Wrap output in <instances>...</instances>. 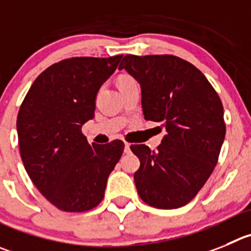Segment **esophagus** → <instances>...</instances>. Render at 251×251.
<instances>
[{
  "mask_svg": "<svg viewBox=\"0 0 251 251\" xmlns=\"http://www.w3.org/2000/svg\"><path fill=\"white\" fill-rule=\"evenodd\" d=\"M125 153H130V144H125Z\"/></svg>",
  "mask_w": 251,
  "mask_h": 251,
  "instance_id": "34e87169",
  "label": "esophagus"
}]
</instances>
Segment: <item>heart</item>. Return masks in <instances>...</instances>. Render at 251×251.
I'll list each match as a JSON object with an SVG mask.
<instances>
[{
  "instance_id": "heart-1",
  "label": "heart",
  "mask_w": 251,
  "mask_h": 251,
  "mask_svg": "<svg viewBox=\"0 0 251 251\" xmlns=\"http://www.w3.org/2000/svg\"><path fill=\"white\" fill-rule=\"evenodd\" d=\"M127 81H133V80L131 78H128V76H123V78L119 79V83H127Z\"/></svg>"
}]
</instances>
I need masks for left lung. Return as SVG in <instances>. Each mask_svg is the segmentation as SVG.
Instances as JSON below:
<instances>
[{
    "label": "left lung",
    "instance_id": "obj_1",
    "mask_svg": "<svg viewBox=\"0 0 251 251\" xmlns=\"http://www.w3.org/2000/svg\"><path fill=\"white\" fill-rule=\"evenodd\" d=\"M119 69L141 86L145 119L166 128L157 150L131 146L140 160L133 175L137 193L151 207H183L218 162L226 137L221 99L201 70L175 55L127 54Z\"/></svg>",
    "mask_w": 251,
    "mask_h": 251
}]
</instances>
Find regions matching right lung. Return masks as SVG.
<instances>
[{
	"mask_svg": "<svg viewBox=\"0 0 251 251\" xmlns=\"http://www.w3.org/2000/svg\"><path fill=\"white\" fill-rule=\"evenodd\" d=\"M121 58L76 57L55 63L39 74L21 105V158L34 186L58 209L97 207L123 154L120 140L89 145L81 133V126L94 118L100 86Z\"/></svg>",
	"mask_w": 251,
	"mask_h": 251,
	"instance_id": "add662e5",
	"label": "right lung"
}]
</instances>
